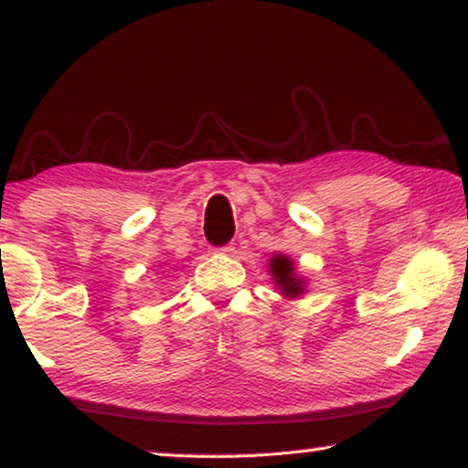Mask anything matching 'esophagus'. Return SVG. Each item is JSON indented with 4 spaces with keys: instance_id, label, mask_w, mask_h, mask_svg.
<instances>
[{
    "instance_id": "34e87169",
    "label": "esophagus",
    "mask_w": 468,
    "mask_h": 468,
    "mask_svg": "<svg viewBox=\"0 0 468 468\" xmlns=\"http://www.w3.org/2000/svg\"><path fill=\"white\" fill-rule=\"evenodd\" d=\"M218 251H220V254L231 256V254H235V246H233V243H229V246H222Z\"/></svg>"
}]
</instances>
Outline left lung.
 Listing matches in <instances>:
<instances>
[{"label": "left lung", "mask_w": 468, "mask_h": 468, "mask_svg": "<svg viewBox=\"0 0 468 468\" xmlns=\"http://www.w3.org/2000/svg\"><path fill=\"white\" fill-rule=\"evenodd\" d=\"M293 271L295 269H293L292 258H287L283 254L272 256L271 272H272L274 285L281 289V293H283L285 298H298V295L303 293V281L295 277Z\"/></svg>", "instance_id": "obj_1"}]
</instances>
